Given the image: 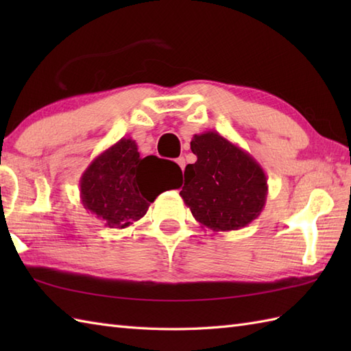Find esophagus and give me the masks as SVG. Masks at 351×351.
<instances>
[{
  "label": "esophagus",
  "instance_id": "1",
  "mask_svg": "<svg viewBox=\"0 0 351 351\" xmlns=\"http://www.w3.org/2000/svg\"><path fill=\"white\" fill-rule=\"evenodd\" d=\"M176 162H178V166H180V167L184 170V167H185V160H184V156H180V158L176 160Z\"/></svg>",
  "mask_w": 351,
  "mask_h": 351
}]
</instances>
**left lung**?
<instances>
[{"label":"left lung","instance_id":"left-lung-1","mask_svg":"<svg viewBox=\"0 0 351 351\" xmlns=\"http://www.w3.org/2000/svg\"><path fill=\"white\" fill-rule=\"evenodd\" d=\"M190 147L197 161L185 167L180 195L193 217L214 232L241 229L258 219L268 193L259 162L215 131L195 134Z\"/></svg>","mask_w":351,"mask_h":351}]
</instances>
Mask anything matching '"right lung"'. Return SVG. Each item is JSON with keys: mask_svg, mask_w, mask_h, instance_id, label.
Listing matches in <instances>:
<instances>
[{"mask_svg": "<svg viewBox=\"0 0 351 351\" xmlns=\"http://www.w3.org/2000/svg\"><path fill=\"white\" fill-rule=\"evenodd\" d=\"M181 167L149 155L141 158L136 140L121 138L88 164L80 180V197L104 225L123 229L146 214L156 196L180 189Z\"/></svg>", "mask_w": 351, "mask_h": 351, "instance_id": "obj_1", "label": "right lung"}]
</instances>
